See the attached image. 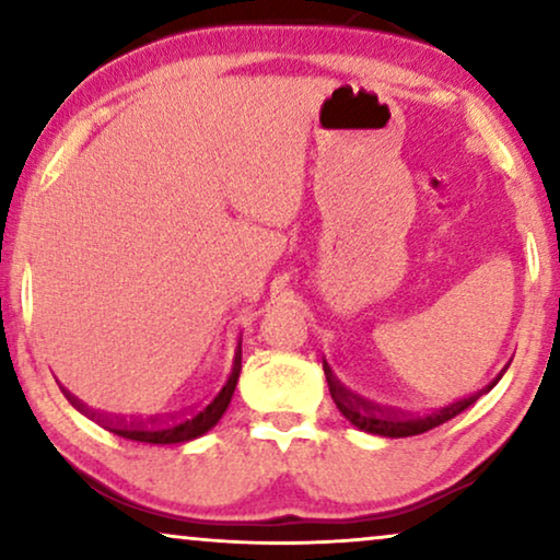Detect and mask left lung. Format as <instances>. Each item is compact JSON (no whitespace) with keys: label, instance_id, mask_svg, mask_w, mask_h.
<instances>
[{"label":"left lung","instance_id":"1","mask_svg":"<svg viewBox=\"0 0 560 560\" xmlns=\"http://www.w3.org/2000/svg\"><path fill=\"white\" fill-rule=\"evenodd\" d=\"M326 370V366H324ZM508 372V366L497 374V377L489 382L487 387H481L479 393H474L469 397H462V400L446 405V408L441 410H433V412H423V416H408V412H397V410H389V408H380V405H374L370 400H364V397H359L347 389L343 385H339V380L334 377L331 370H326V380H328V389H331V397L336 402V408L341 410V416L349 420L351 425H357L359 431L364 433H372V435H385V439H408V435H420L425 431H431V428L446 423V420L456 418L458 412H464L469 405H474L479 400L481 395H487L489 389H492L497 382L502 380V374Z\"/></svg>","mask_w":560,"mask_h":560}]
</instances>
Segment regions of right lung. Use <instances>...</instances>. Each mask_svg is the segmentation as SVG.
I'll use <instances>...</instances> for the list:
<instances>
[{
	"instance_id": "1",
	"label": "right lung",
	"mask_w": 560,
	"mask_h": 560,
	"mask_svg": "<svg viewBox=\"0 0 560 560\" xmlns=\"http://www.w3.org/2000/svg\"><path fill=\"white\" fill-rule=\"evenodd\" d=\"M240 372H242V341L240 347L234 351V362H232V372H229V377L224 385L217 395L211 397L209 402L203 405V408L198 410H190L188 416H180V418H173V420H125V418H104L98 416V412H91L86 405L81 400H75L73 395L71 402L79 408L81 412H91V418H96L98 423H102L106 431H112L114 435H121V439H129V441H140V443H155V446H171V443H186V441H194L198 435L209 433L213 425L219 423L221 416H224L229 402H232V395L236 389V380H240Z\"/></svg>"
}]
</instances>
